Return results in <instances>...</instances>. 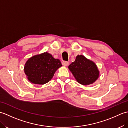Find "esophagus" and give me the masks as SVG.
<instances>
[{"mask_svg": "<svg viewBox=\"0 0 128 128\" xmlns=\"http://www.w3.org/2000/svg\"><path fill=\"white\" fill-rule=\"evenodd\" d=\"M62 66H66L69 65V62H66V61H63L62 62Z\"/></svg>", "mask_w": 128, "mask_h": 128, "instance_id": "esophagus-1", "label": "esophagus"}]
</instances>
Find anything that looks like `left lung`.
<instances>
[{
    "instance_id": "obj_1",
    "label": "left lung",
    "mask_w": 128,
    "mask_h": 128,
    "mask_svg": "<svg viewBox=\"0 0 128 128\" xmlns=\"http://www.w3.org/2000/svg\"><path fill=\"white\" fill-rule=\"evenodd\" d=\"M69 69L78 82L83 85L93 84L99 77V70L94 62L78 55Z\"/></svg>"
}]
</instances>
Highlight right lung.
Instances as JSON below:
<instances>
[{"label":"right lung","instance_id":"right-lung-1","mask_svg":"<svg viewBox=\"0 0 128 128\" xmlns=\"http://www.w3.org/2000/svg\"><path fill=\"white\" fill-rule=\"evenodd\" d=\"M62 66L58 59L44 52L29 58L25 64L24 72L31 82L43 85L52 79L56 70Z\"/></svg>","mask_w":128,"mask_h":128}]
</instances>
